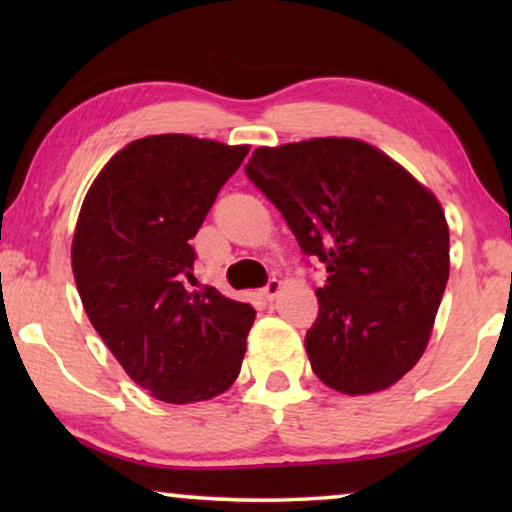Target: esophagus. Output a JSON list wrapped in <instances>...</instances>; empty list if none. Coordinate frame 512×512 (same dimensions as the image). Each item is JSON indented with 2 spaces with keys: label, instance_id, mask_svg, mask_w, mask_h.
I'll use <instances>...</instances> for the list:
<instances>
[{
  "label": "esophagus",
  "instance_id": "obj_1",
  "mask_svg": "<svg viewBox=\"0 0 512 512\" xmlns=\"http://www.w3.org/2000/svg\"><path fill=\"white\" fill-rule=\"evenodd\" d=\"M279 289H282V282H279V279L272 277L270 282L263 286V298H265V300H272V298H275L277 293H279Z\"/></svg>",
  "mask_w": 512,
  "mask_h": 512
}]
</instances>
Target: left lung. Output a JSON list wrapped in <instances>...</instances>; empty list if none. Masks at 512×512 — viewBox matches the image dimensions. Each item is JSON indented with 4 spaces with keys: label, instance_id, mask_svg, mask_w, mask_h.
I'll use <instances>...</instances> for the list:
<instances>
[{
    "label": "left lung",
    "instance_id": "left-lung-1",
    "mask_svg": "<svg viewBox=\"0 0 512 512\" xmlns=\"http://www.w3.org/2000/svg\"><path fill=\"white\" fill-rule=\"evenodd\" d=\"M244 172L328 272L305 335L319 380L349 396L401 380L424 354L450 277L440 202L387 153L347 137L261 146Z\"/></svg>",
    "mask_w": 512,
    "mask_h": 512
}]
</instances>
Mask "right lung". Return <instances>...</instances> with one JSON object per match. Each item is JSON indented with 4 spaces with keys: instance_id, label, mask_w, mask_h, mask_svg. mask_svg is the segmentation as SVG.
<instances>
[{
    "instance_id": "obj_1",
    "label": "right lung",
    "mask_w": 512,
    "mask_h": 512,
    "mask_svg": "<svg viewBox=\"0 0 512 512\" xmlns=\"http://www.w3.org/2000/svg\"><path fill=\"white\" fill-rule=\"evenodd\" d=\"M249 146L188 135L137 139L83 200L72 270L83 310L139 387L165 403L207 401L242 368L249 303L195 282L198 233Z\"/></svg>"
}]
</instances>
